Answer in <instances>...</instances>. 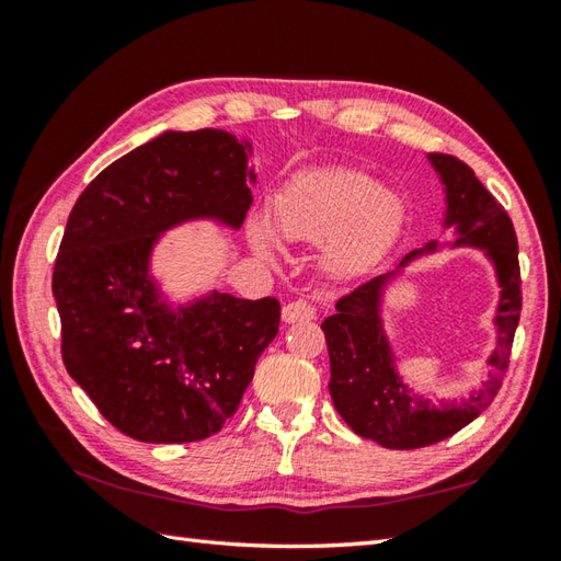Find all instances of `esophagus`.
Masks as SVG:
<instances>
[{
	"mask_svg": "<svg viewBox=\"0 0 561 561\" xmlns=\"http://www.w3.org/2000/svg\"><path fill=\"white\" fill-rule=\"evenodd\" d=\"M313 318H316V306L304 299L291 301L282 308L284 323H304V320H313Z\"/></svg>",
	"mask_w": 561,
	"mask_h": 561,
	"instance_id": "34e87169",
	"label": "esophagus"
}]
</instances>
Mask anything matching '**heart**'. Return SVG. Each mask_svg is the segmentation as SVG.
<instances>
[{
    "label": "heart",
    "mask_w": 561,
    "mask_h": 561,
    "mask_svg": "<svg viewBox=\"0 0 561 561\" xmlns=\"http://www.w3.org/2000/svg\"><path fill=\"white\" fill-rule=\"evenodd\" d=\"M402 199L356 169H318L291 178L274 195V229L287 241L320 243L332 238L328 262L337 272H354L371 262L396 236ZM257 255L274 257V233L267 221L250 224Z\"/></svg>",
    "instance_id": "1"
}]
</instances>
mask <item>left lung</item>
<instances>
[{"instance_id": "obj_1", "label": "left lung", "mask_w": 561, "mask_h": 561, "mask_svg": "<svg viewBox=\"0 0 561 561\" xmlns=\"http://www.w3.org/2000/svg\"><path fill=\"white\" fill-rule=\"evenodd\" d=\"M428 161L446 187V221L456 226L458 238L453 248H482L496 270L502 287L496 306V347L490 356L492 374L484 386L468 400L440 402L414 396L396 368V354L383 330L380 301L390 277L412 262L416 255L434 253L438 241L412 250L400 260L398 270L368 279L344 294L337 301L335 316L320 325L325 332L330 354V396L340 416L354 434L371 438L383 448L412 450L438 444L474 416H480L496 398L508 368L511 344L520 318V267L518 241L506 209L499 205L468 163L448 153H428Z\"/></svg>"}]
</instances>
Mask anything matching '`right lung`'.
<instances>
[{"label": "right lung", "mask_w": 561, "mask_h": 561, "mask_svg": "<svg viewBox=\"0 0 561 561\" xmlns=\"http://www.w3.org/2000/svg\"><path fill=\"white\" fill-rule=\"evenodd\" d=\"M250 145L224 129L163 133L103 169L67 219L53 272L62 362L99 412L145 444H190L233 416L279 301L209 291L163 301L149 274L163 231L193 219L241 229Z\"/></svg>", "instance_id": "obj_1"}]
</instances>
